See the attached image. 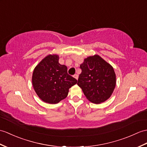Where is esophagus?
Listing matches in <instances>:
<instances>
[{"mask_svg":"<svg viewBox=\"0 0 147 147\" xmlns=\"http://www.w3.org/2000/svg\"><path fill=\"white\" fill-rule=\"evenodd\" d=\"M73 77H74V78H76V79L78 80V74H74V76H73Z\"/></svg>","mask_w":147,"mask_h":147,"instance_id":"1","label":"esophagus"}]
</instances>
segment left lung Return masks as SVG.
<instances>
[{
  "label": "left lung",
  "instance_id": "8db88e82",
  "mask_svg": "<svg viewBox=\"0 0 147 147\" xmlns=\"http://www.w3.org/2000/svg\"><path fill=\"white\" fill-rule=\"evenodd\" d=\"M78 85L88 100L95 104L107 101L113 93L116 74L113 67L98 54L85 58Z\"/></svg>",
  "mask_w": 147,
  "mask_h": 147
}]
</instances>
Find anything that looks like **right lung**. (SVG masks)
<instances>
[{
    "label": "right lung",
    "mask_w": 147,
    "mask_h": 147,
    "mask_svg": "<svg viewBox=\"0 0 147 147\" xmlns=\"http://www.w3.org/2000/svg\"><path fill=\"white\" fill-rule=\"evenodd\" d=\"M57 54H49L34 69L32 83L37 96L45 103L56 104L65 99L77 80L67 74V68L59 63Z\"/></svg>",
    "instance_id": "add662e5"
}]
</instances>
